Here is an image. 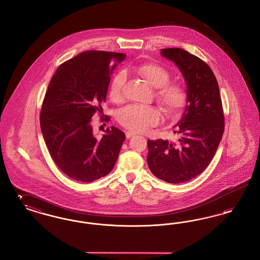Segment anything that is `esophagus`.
Masks as SVG:
<instances>
[{"label": "esophagus", "mask_w": 260, "mask_h": 260, "mask_svg": "<svg viewBox=\"0 0 260 260\" xmlns=\"http://www.w3.org/2000/svg\"><path fill=\"white\" fill-rule=\"evenodd\" d=\"M135 135H136L135 133H132V132H129V131L125 132V137H126V138H131L132 136H134Z\"/></svg>", "instance_id": "34e87169"}]
</instances>
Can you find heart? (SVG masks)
<instances>
[{
  "instance_id": "heart-1",
  "label": "heart",
  "mask_w": 260,
  "mask_h": 260,
  "mask_svg": "<svg viewBox=\"0 0 260 260\" xmlns=\"http://www.w3.org/2000/svg\"><path fill=\"white\" fill-rule=\"evenodd\" d=\"M136 74L144 79L155 88V96L169 116L180 111L185 105V88L179 83L169 82L171 74L167 68L160 64L148 62L134 68ZM125 77L119 73L112 80L109 95L112 101L119 103L124 99ZM161 111L155 106L127 105L118 112V122L125 128L135 133H144L150 126L158 124L161 120Z\"/></svg>"
}]
</instances>
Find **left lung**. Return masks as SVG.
Listing matches in <instances>:
<instances>
[{
  "mask_svg": "<svg viewBox=\"0 0 260 260\" xmlns=\"http://www.w3.org/2000/svg\"><path fill=\"white\" fill-rule=\"evenodd\" d=\"M187 83V104L173 127L177 141L148 140L147 162L151 173L169 183L186 182L203 173L212 160L224 132L222 101L210 66L182 49H162Z\"/></svg>",
  "mask_w": 260,
  "mask_h": 260,
  "instance_id": "8db88e82",
  "label": "left lung"
}]
</instances>
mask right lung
Wrapping results in <instances>:
<instances>
[{
	"mask_svg": "<svg viewBox=\"0 0 260 260\" xmlns=\"http://www.w3.org/2000/svg\"><path fill=\"white\" fill-rule=\"evenodd\" d=\"M124 54L87 50L63 62L50 80L40 113V124L52 160L70 178L91 182L111 172L124 142V133L107 127L102 138L92 135L91 118H100L114 61ZM103 121L109 122L105 116Z\"/></svg>",
	"mask_w": 260,
	"mask_h": 260,
	"instance_id": "1",
	"label": "right lung"
}]
</instances>
